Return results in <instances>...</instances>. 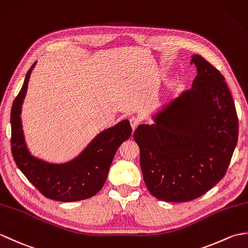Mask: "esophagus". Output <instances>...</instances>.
<instances>
[{"instance_id": "obj_1", "label": "esophagus", "mask_w": 248, "mask_h": 248, "mask_svg": "<svg viewBox=\"0 0 248 248\" xmlns=\"http://www.w3.org/2000/svg\"><path fill=\"white\" fill-rule=\"evenodd\" d=\"M139 124H140V120L136 117H131L130 118V124H131V128H132L133 131L136 129V127H138Z\"/></svg>"}]
</instances>
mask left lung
<instances>
[{
  "label": "left lung",
  "mask_w": 248,
  "mask_h": 248,
  "mask_svg": "<svg viewBox=\"0 0 248 248\" xmlns=\"http://www.w3.org/2000/svg\"><path fill=\"white\" fill-rule=\"evenodd\" d=\"M192 89L140 124L134 140L149 192L160 200L186 202L211 189L225 176L238 143L234 102L225 78L197 54Z\"/></svg>",
  "instance_id": "8db88e82"
}]
</instances>
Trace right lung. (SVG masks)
I'll return each mask as SVG.
<instances>
[{"label":"right lung","mask_w":248,"mask_h":248,"mask_svg":"<svg viewBox=\"0 0 248 248\" xmlns=\"http://www.w3.org/2000/svg\"><path fill=\"white\" fill-rule=\"evenodd\" d=\"M36 64L37 62L26 73L23 86L13 103L10 124L14 160L28 180L46 198L64 202L91 198L102 188L116 151L132 133L129 120H121L101 131L69 161L55 163L33 155L26 144L21 114Z\"/></svg>","instance_id":"1"}]
</instances>
